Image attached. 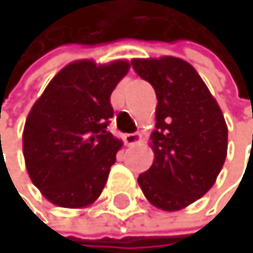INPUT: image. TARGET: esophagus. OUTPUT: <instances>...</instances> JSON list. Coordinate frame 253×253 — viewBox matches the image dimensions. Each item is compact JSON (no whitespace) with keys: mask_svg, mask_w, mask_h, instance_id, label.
I'll return each mask as SVG.
<instances>
[{"mask_svg":"<svg viewBox=\"0 0 253 253\" xmlns=\"http://www.w3.org/2000/svg\"><path fill=\"white\" fill-rule=\"evenodd\" d=\"M124 141L126 146H134L141 141V134L139 133H128V134H124Z\"/></svg>","mask_w":253,"mask_h":253,"instance_id":"obj_1","label":"esophagus"}]
</instances>
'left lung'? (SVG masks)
<instances>
[{
    "label": "left lung",
    "instance_id": "left-lung-1",
    "mask_svg": "<svg viewBox=\"0 0 253 253\" xmlns=\"http://www.w3.org/2000/svg\"><path fill=\"white\" fill-rule=\"evenodd\" d=\"M134 71L157 95L154 163L139 174L144 196L162 211L190 206L215 184L226 158L223 112L196 69L177 57L134 58Z\"/></svg>",
    "mask_w": 253,
    "mask_h": 253
}]
</instances>
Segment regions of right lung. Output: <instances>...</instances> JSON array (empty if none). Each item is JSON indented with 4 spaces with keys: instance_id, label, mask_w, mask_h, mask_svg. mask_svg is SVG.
<instances>
[{
    "instance_id": "right-lung-1",
    "label": "right lung",
    "mask_w": 253,
    "mask_h": 253,
    "mask_svg": "<svg viewBox=\"0 0 253 253\" xmlns=\"http://www.w3.org/2000/svg\"><path fill=\"white\" fill-rule=\"evenodd\" d=\"M128 71V60L73 61L33 104L23 128L25 166L55 206L82 209L101 195L122 147L106 129L111 95Z\"/></svg>"
}]
</instances>
